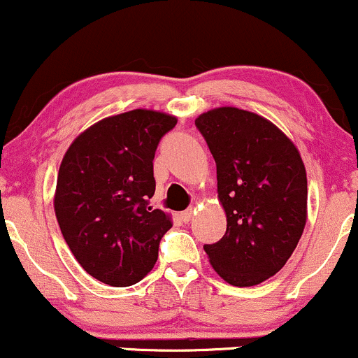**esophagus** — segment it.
<instances>
[{"label": "esophagus", "mask_w": 358, "mask_h": 358, "mask_svg": "<svg viewBox=\"0 0 358 358\" xmlns=\"http://www.w3.org/2000/svg\"><path fill=\"white\" fill-rule=\"evenodd\" d=\"M193 217V208H187V210L182 212V220L183 222H190Z\"/></svg>", "instance_id": "obj_1"}]
</instances>
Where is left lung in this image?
I'll return each mask as SVG.
<instances>
[{
	"mask_svg": "<svg viewBox=\"0 0 358 358\" xmlns=\"http://www.w3.org/2000/svg\"><path fill=\"white\" fill-rule=\"evenodd\" d=\"M195 124L217 163V193L227 231L205 245L229 285H261L286 264L308 217L306 170L296 145L269 119L232 106Z\"/></svg>",
	"mask_w": 358,
	"mask_h": 358,
	"instance_id": "1",
	"label": "left lung"
}]
</instances>
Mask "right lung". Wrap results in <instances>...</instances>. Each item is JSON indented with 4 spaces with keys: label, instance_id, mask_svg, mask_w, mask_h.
I'll return each instance as SVG.
<instances>
[{
    "label": "right lung",
    "instance_id": "1",
    "mask_svg": "<svg viewBox=\"0 0 358 358\" xmlns=\"http://www.w3.org/2000/svg\"><path fill=\"white\" fill-rule=\"evenodd\" d=\"M176 116L133 109L94 122L62 158L53 208L62 236L87 274L131 286L153 269L173 222L153 208V159Z\"/></svg>",
    "mask_w": 358,
    "mask_h": 358
}]
</instances>
